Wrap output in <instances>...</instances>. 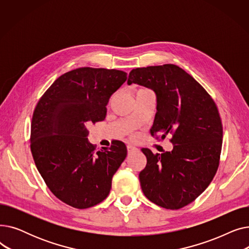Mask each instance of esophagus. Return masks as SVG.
Listing matches in <instances>:
<instances>
[{
  "mask_svg": "<svg viewBox=\"0 0 249 249\" xmlns=\"http://www.w3.org/2000/svg\"><path fill=\"white\" fill-rule=\"evenodd\" d=\"M127 150H128V152H129V153H131V152L136 151V150H137V148H136L135 146H133V145H127Z\"/></svg>",
  "mask_w": 249,
  "mask_h": 249,
  "instance_id": "esophagus-1",
  "label": "esophagus"
}]
</instances>
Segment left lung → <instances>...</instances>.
<instances>
[{
    "label": "left lung",
    "instance_id": "left-lung-1",
    "mask_svg": "<svg viewBox=\"0 0 249 249\" xmlns=\"http://www.w3.org/2000/svg\"><path fill=\"white\" fill-rule=\"evenodd\" d=\"M127 83L155 91L158 112L150 134L160 141L169 136L174 144L161 154L141 149L147 160L139 174L141 189L152 203L178 210L197 199L217 173L223 140L218 108L207 90L175 64L133 69Z\"/></svg>",
    "mask_w": 249,
    "mask_h": 249
}]
</instances>
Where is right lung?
<instances>
[{
  "label": "right lung",
  "mask_w": 249,
  "mask_h": 249,
  "mask_svg": "<svg viewBox=\"0 0 249 249\" xmlns=\"http://www.w3.org/2000/svg\"><path fill=\"white\" fill-rule=\"evenodd\" d=\"M126 80L123 71L80 68L60 75L36 105L30 134L35 165L51 193L73 208L106 199L126 158L119 140L97 150L87 128L105 119L110 97Z\"/></svg>",
  "instance_id": "right-lung-1"
}]
</instances>
